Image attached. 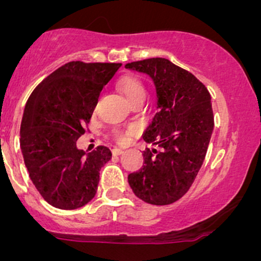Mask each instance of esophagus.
I'll list each match as a JSON object with an SVG mask.
<instances>
[{
    "mask_svg": "<svg viewBox=\"0 0 261 261\" xmlns=\"http://www.w3.org/2000/svg\"><path fill=\"white\" fill-rule=\"evenodd\" d=\"M122 153H124V149L118 148V147L113 148V154H114V155H120V154H122Z\"/></svg>",
    "mask_w": 261,
    "mask_h": 261,
    "instance_id": "esophagus-1",
    "label": "esophagus"
}]
</instances>
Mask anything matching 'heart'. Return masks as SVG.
<instances>
[{"label":"heart","instance_id":"heart-1","mask_svg":"<svg viewBox=\"0 0 261 261\" xmlns=\"http://www.w3.org/2000/svg\"><path fill=\"white\" fill-rule=\"evenodd\" d=\"M120 89L124 93L126 99L133 103V101L146 98V88L140 80L134 79V77H127L120 82ZM119 142H125L126 141V135L120 134L118 137Z\"/></svg>","mask_w":261,"mask_h":261}]
</instances>
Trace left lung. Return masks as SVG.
Returning <instances> with one entry per match:
<instances>
[{
	"label": "left lung",
	"mask_w": 261,
	"mask_h": 261,
	"mask_svg": "<svg viewBox=\"0 0 261 261\" xmlns=\"http://www.w3.org/2000/svg\"><path fill=\"white\" fill-rule=\"evenodd\" d=\"M125 68L153 81L158 112L142 137L160 147L143 152L145 164L128 174V185L145 202L169 205L187 194L205 160L214 130L211 95L193 73L167 59L135 61Z\"/></svg>",
	"instance_id": "left-lung-1"
}]
</instances>
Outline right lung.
<instances>
[{"label":"right lung","instance_id":"right-lung-1","mask_svg":"<svg viewBox=\"0 0 261 261\" xmlns=\"http://www.w3.org/2000/svg\"><path fill=\"white\" fill-rule=\"evenodd\" d=\"M121 64L71 61L43 80L27 101L20 148L33 184L61 210L85 206L95 196L99 170L112 160L106 146L86 153L77 140L86 133L103 88Z\"/></svg>","mask_w":261,"mask_h":261}]
</instances>
